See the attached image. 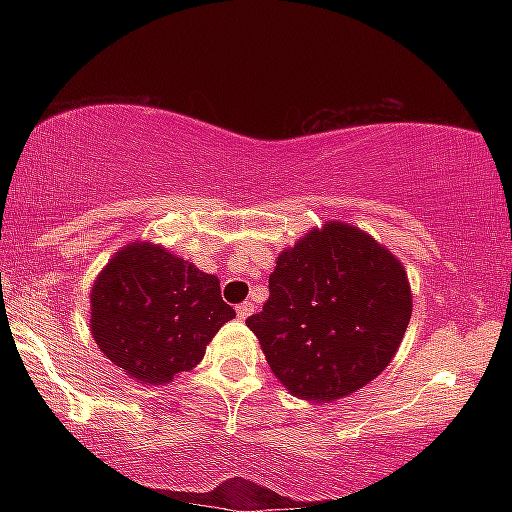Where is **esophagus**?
Masks as SVG:
<instances>
[{"label":"esophagus","instance_id":"34e87169","mask_svg":"<svg viewBox=\"0 0 512 512\" xmlns=\"http://www.w3.org/2000/svg\"><path fill=\"white\" fill-rule=\"evenodd\" d=\"M253 311H255L253 302H241V305L237 307V316H239L241 320H246L250 314H253Z\"/></svg>","mask_w":512,"mask_h":512}]
</instances>
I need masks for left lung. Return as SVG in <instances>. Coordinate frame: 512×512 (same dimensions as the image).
Returning a JSON list of instances; mask_svg holds the SVG:
<instances>
[{
    "instance_id": "obj_1",
    "label": "left lung",
    "mask_w": 512,
    "mask_h": 512,
    "mask_svg": "<svg viewBox=\"0 0 512 512\" xmlns=\"http://www.w3.org/2000/svg\"><path fill=\"white\" fill-rule=\"evenodd\" d=\"M268 291L246 325L275 379L314 404L341 400L379 377L413 311L400 259L345 221H325L284 248Z\"/></svg>"
}]
</instances>
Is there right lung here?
I'll return each mask as SVG.
<instances>
[{
	"mask_svg": "<svg viewBox=\"0 0 512 512\" xmlns=\"http://www.w3.org/2000/svg\"><path fill=\"white\" fill-rule=\"evenodd\" d=\"M219 277L153 241L110 257L90 291L97 348L137 384L164 386L196 368L221 325L235 318Z\"/></svg>",
	"mask_w": 512,
	"mask_h": 512,
	"instance_id": "right-lung-1",
	"label": "right lung"
}]
</instances>
